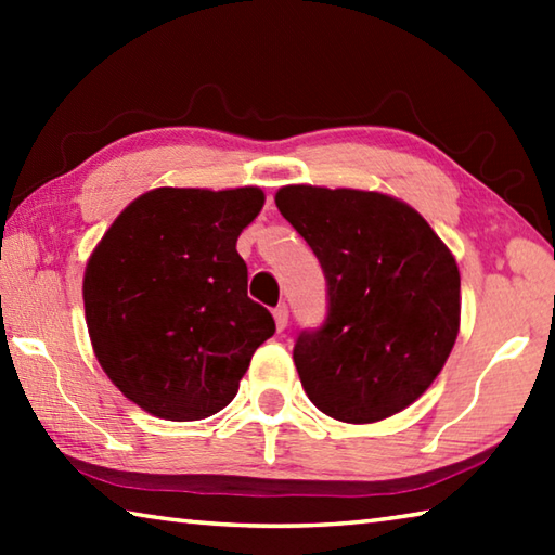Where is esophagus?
<instances>
[{"label":"esophagus","mask_w":555,"mask_h":555,"mask_svg":"<svg viewBox=\"0 0 555 555\" xmlns=\"http://www.w3.org/2000/svg\"><path fill=\"white\" fill-rule=\"evenodd\" d=\"M274 321H276L279 331H284V327L288 325V306H286V304H279V306L274 308Z\"/></svg>","instance_id":"esophagus-1"}]
</instances>
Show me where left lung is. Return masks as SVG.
Returning <instances> with one entry per match:
<instances>
[{
	"label": "left lung",
	"mask_w": 555,
	"mask_h": 555,
	"mask_svg": "<svg viewBox=\"0 0 555 555\" xmlns=\"http://www.w3.org/2000/svg\"><path fill=\"white\" fill-rule=\"evenodd\" d=\"M276 208L321 261L327 288L325 321L294 345L308 399L345 424L406 409L455 345L453 255L416 210L382 193L286 185Z\"/></svg>",
	"instance_id": "obj_1"
}]
</instances>
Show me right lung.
Instances as JSON below:
<instances>
[{"label": "right lung", "instance_id": "1", "mask_svg": "<svg viewBox=\"0 0 555 555\" xmlns=\"http://www.w3.org/2000/svg\"><path fill=\"white\" fill-rule=\"evenodd\" d=\"M259 188H156L112 222L82 281L92 347L137 406L198 421L228 406L274 318L247 296L237 237Z\"/></svg>", "mask_w": 555, "mask_h": 555}]
</instances>
